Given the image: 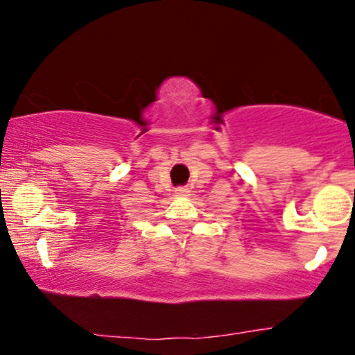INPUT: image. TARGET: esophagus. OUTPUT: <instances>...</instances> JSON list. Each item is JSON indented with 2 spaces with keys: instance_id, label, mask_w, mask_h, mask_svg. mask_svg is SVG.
<instances>
[{
  "instance_id": "obj_1",
  "label": "esophagus",
  "mask_w": 355,
  "mask_h": 355,
  "mask_svg": "<svg viewBox=\"0 0 355 355\" xmlns=\"http://www.w3.org/2000/svg\"><path fill=\"white\" fill-rule=\"evenodd\" d=\"M189 189L187 187H176L174 189V193H176V196H179V197H186V196H189Z\"/></svg>"
}]
</instances>
